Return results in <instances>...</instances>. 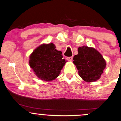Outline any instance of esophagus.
<instances>
[{
	"label": "esophagus",
	"mask_w": 121,
	"mask_h": 121,
	"mask_svg": "<svg viewBox=\"0 0 121 121\" xmlns=\"http://www.w3.org/2000/svg\"><path fill=\"white\" fill-rule=\"evenodd\" d=\"M66 59L69 61H71L73 59V56H70V57H67L66 58Z\"/></svg>",
	"instance_id": "esophagus-1"
}]
</instances>
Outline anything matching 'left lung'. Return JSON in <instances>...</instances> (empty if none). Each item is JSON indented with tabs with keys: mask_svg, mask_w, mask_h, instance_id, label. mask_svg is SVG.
<instances>
[{
	"mask_svg": "<svg viewBox=\"0 0 121 121\" xmlns=\"http://www.w3.org/2000/svg\"><path fill=\"white\" fill-rule=\"evenodd\" d=\"M78 54L73 58V63L84 81L93 82L100 78L106 68L102 55L93 48L83 46L78 49Z\"/></svg>",
	"mask_w": 121,
	"mask_h": 121,
	"instance_id": "left-lung-1",
	"label": "left lung"
}]
</instances>
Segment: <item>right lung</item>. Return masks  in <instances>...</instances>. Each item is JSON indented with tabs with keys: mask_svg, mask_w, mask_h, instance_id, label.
<instances>
[{
	"mask_svg": "<svg viewBox=\"0 0 121 121\" xmlns=\"http://www.w3.org/2000/svg\"><path fill=\"white\" fill-rule=\"evenodd\" d=\"M53 43L42 44L30 56L29 65L38 78L44 81H52L59 76L66 63L62 52L55 49Z\"/></svg>",
	"mask_w": 121,
	"mask_h": 121,
	"instance_id": "1",
	"label": "right lung"
}]
</instances>
